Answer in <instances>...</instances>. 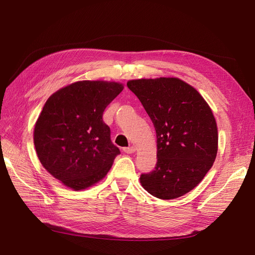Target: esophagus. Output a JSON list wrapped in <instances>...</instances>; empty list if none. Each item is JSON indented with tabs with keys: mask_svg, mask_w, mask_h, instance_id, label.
Here are the masks:
<instances>
[{
	"mask_svg": "<svg viewBox=\"0 0 255 255\" xmlns=\"http://www.w3.org/2000/svg\"><path fill=\"white\" fill-rule=\"evenodd\" d=\"M135 146H128V148H125L123 149V151H125L126 153H128V154H132V153H134L135 152Z\"/></svg>",
	"mask_w": 255,
	"mask_h": 255,
	"instance_id": "obj_1",
	"label": "esophagus"
}]
</instances>
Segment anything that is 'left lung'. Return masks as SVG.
<instances>
[{"instance_id":"8db88e82","label":"left lung","mask_w":255,"mask_h":255,"mask_svg":"<svg viewBox=\"0 0 255 255\" xmlns=\"http://www.w3.org/2000/svg\"><path fill=\"white\" fill-rule=\"evenodd\" d=\"M127 85L156 130L157 161L154 170L140 175L141 185L163 200L187 194L203 180L217 155V125L210 106L194 87L175 78Z\"/></svg>"}]
</instances>
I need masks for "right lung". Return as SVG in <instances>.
Masks as SVG:
<instances>
[{
  "label": "right lung",
  "mask_w": 255,
  "mask_h": 255,
  "mask_svg": "<svg viewBox=\"0 0 255 255\" xmlns=\"http://www.w3.org/2000/svg\"><path fill=\"white\" fill-rule=\"evenodd\" d=\"M122 89L119 83L82 81L45 102L34 129L35 148L42 166L66 186L81 190L96 184L120 154L102 117Z\"/></svg>",
  "instance_id": "1"
}]
</instances>
